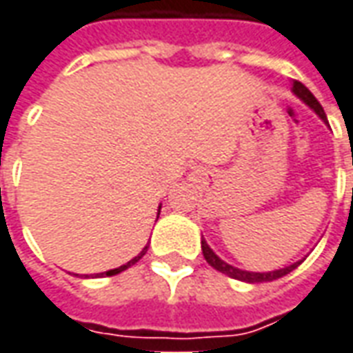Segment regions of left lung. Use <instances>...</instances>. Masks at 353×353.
I'll list each match as a JSON object with an SVG mask.
<instances>
[{"label": "left lung", "mask_w": 353, "mask_h": 353, "mask_svg": "<svg viewBox=\"0 0 353 353\" xmlns=\"http://www.w3.org/2000/svg\"><path fill=\"white\" fill-rule=\"evenodd\" d=\"M292 93L296 95L298 99L302 101V103H305L307 107L314 110L317 117L321 118L325 124L329 125V122H327V114H325V110H323V107L319 105V101L315 99L314 93L305 88L304 83L300 82H292ZM201 246H202V254H204V260L210 263L214 270H218L219 273H225L228 277H231V279H236V281H243V283H270V281H275V279H281V277H285L287 273H290L292 270H296L300 263L304 262L305 258H302V260H298V262L290 263V265H285V268H281V270H273V271H246V270H239V268H235V265H231V263L223 262L221 258H219L218 254L212 250L210 246H208V243H206V239L204 236H201Z\"/></svg>", "instance_id": "obj_1"}]
</instances>
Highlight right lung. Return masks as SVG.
<instances>
[{
	"mask_svg": "<svg viewBox=\"0 0 353 353\" xmlns=\"http://www.w3.org/2000/svg\"><path fill=\"white\" fill-rule=\"evenodd\" d=\"M160 208H162V206H159V212H157V219H159V216H160ZM147 250H149V245L145 246V248H143L141 252L137 254V256H135V258H132V260H130V262H125L124 265H120V268H114V270L103 271V273H95V275H93V277H110V275H118V273H122V271H125V270H128V268H132V265H135V263L139 262V260H141L143 256H145V254H147ZM85 277H88V275H85Z\"/></svg>",
	"mask_w": 353,
	"mask_h": 353,
	"instance_id": "obj_1",
	"label": "right lung"
}]
</instances>
